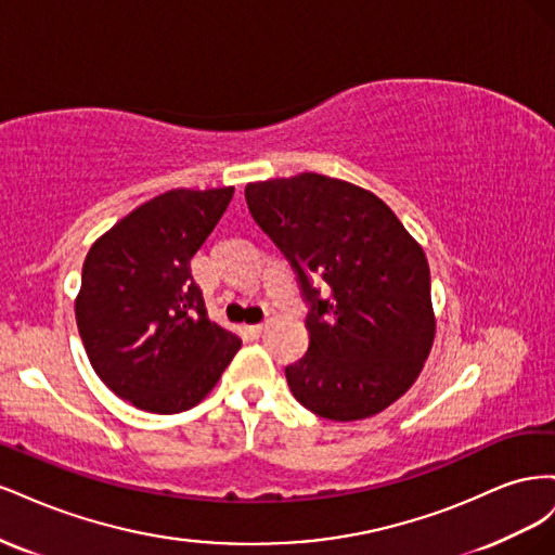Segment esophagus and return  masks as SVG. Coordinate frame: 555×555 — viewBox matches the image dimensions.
I'll list each match as a JSON object with an SVG mask.
<instances>
[{"label":"esophagus","instance_id":"esophagus-1","mask_svg":"<svg viewBox=\"0 0 555 555\" xmlns=\"http://www.w3.org/2000/svg\"><path fill=\"white\" fill-rule=\"evenodd\" d=\"M245 331H247V335H249L251 340H257L259 335L266 331V326L263 324H251V326H245Z\"/></svg>","mask_w":555,"mask_h":555}]
</instances>
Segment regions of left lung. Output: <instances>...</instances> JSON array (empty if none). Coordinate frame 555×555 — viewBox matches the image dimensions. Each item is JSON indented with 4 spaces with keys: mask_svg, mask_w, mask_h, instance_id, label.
Listing matches in <instances>:
<instances>
[{
    "mask_svg": "<svg viewBox=\"0 0 555 555\" xmlns=\"http://www.w3.org/2000/svg\"><path fill=\"white\" fill-rule=\"evenodd\" d=\"M245 201L310 304V347L284 367L294 398L331 422L389 408L422 373L435 338L422 245L382 198L345 180L249 182ZM314 279L327 282L326 297Z\"/></svg>",
    "mask_w": 555,
    "mask_h": 555,
    "instance_id": "8db88e82",
    "label": "left lung"
}]
</instances>
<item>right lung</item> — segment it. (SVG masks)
<instances>
[{"mask_svg": "<svg viewBox=\"0 0 555 555\" xmlns=\"http://www.w3.org/2000/svg\"><path fill=\"white\" fill-rule=\"evenodd\" d=\"M233 188L171 190L131 210L82 263L76 324L108 389L133 408L198 405L241 349L208 319L190 261L220 222Z\"/></svg>", "mask_w": 555, "mask_h": 555, "instance_id": "1", "label": "right lung"}]
</instances>
